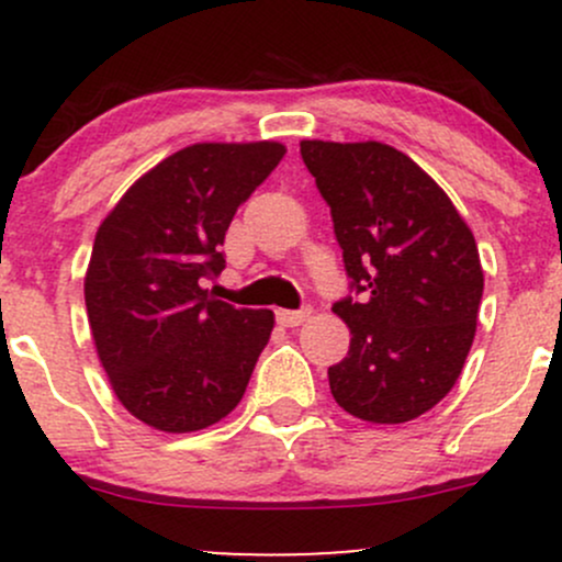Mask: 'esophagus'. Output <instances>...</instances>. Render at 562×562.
<instances>
[{
	"instance_id": "34e87169",
	"label": "esophagus",
	"mask_w": 562,
	"mask_h": 562,
	"mask_svg": "<svg viewBox=\"0 0 562 562\" xmlns=\"http://www.w3.org/2000/svg\"><path fill=\"white\" fill-rule=\"evenodd\" d=\"M312 317V306H303L299 312H290V308H280L277 312V322H280L282 327H299L303 319Z\"/></svg>"
}]
</instances>
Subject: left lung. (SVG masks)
<instances>
[{"mask_svg":"<svg viewBox=\"0 0 562 562\" xmlns=\"http://www.w3.org/2000/svg\"><path fill=\"white\" fill-rule=\"evenodd\" d=\"M301 158L351 280L333 303L351 330L346 359L327 370L335 402L367 423L415 420L451 391L473 346L483 295L473 232L396 147L303 139Z\"/></svg>","mask_w":562,"mask_h":562,"instance_id":"obj_1","label":"left lung"}]
</instances>
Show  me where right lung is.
<instances>
[{"label":"right lung","instance_id":"add662e5","mask_svg":"<svg viewBox=\"0 0 562 562\" xmlns=\"http://www.w3.org/2000/svg\"><path fill=\"white\" fill-rule=\"evenodd\" d=\"M280 142L184 147L126 190L100 224L83 299L97 357L119 402L166 434L209 428L240 404L274 327L205 290L224 235L277 169Z\"/></svg>","mask_w":562,"mask_h":562}]
</instances>
